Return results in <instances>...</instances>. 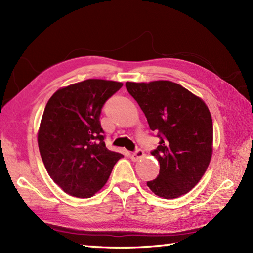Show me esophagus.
<instances>
[{"instance_id":"obj_1","label":"esophagus","mask_w":253,"mask_h":253,"mask_svg":"<svg viewBox=\"0 0 253 253\" xmlns=\"http://www.w3.org/2000/svg\"><path fill=\"white\" fill-rule=\"evenodd\" d=\"M143 157H144V152L142 151V150H140V149H138L136 152H133V153L130 155V158H131L132 161H138V160L142 159Z\"/></svg>"}]
</instances>
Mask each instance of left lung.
I'll return each mask as SVG.
<instances>
[{
	"mask_svg": "<svg viewBox=\"0 0 253 253\" xmlns=\"http://www.w3.org/2000/svg\"><path fill=\"white\" fill-rule=\"evenodd\" d=\"M160 146L152 152L160 174L148 181L154 195L175 199L189 192L208 169L213 153V123L204 101L169 80L127 82Z\"/></svg>",
	"mask_w": 253,
	"mask_h": 253,
	"instance_id": "left-lung-1",
	"label": "left lung"
}]
</instances>
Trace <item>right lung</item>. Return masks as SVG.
I'll return each instance as SVG.
<instances>
[{
  "label": "right lung",
  "mask_w": 253,
  "mask_h": 253,
  "mask_svg": "<svg viewBox=\"0 0 253 253\" xmlns=\"http://www.w3.org/2000/svg\"><path fill=\"white\" fill-rule=\"evenodd\" d=\"M122 85L114 80L87 79L60 88L47 101L38 146L46 171L68 195L94 196L123 158L105 147L100 124L102 106Z\"/></svg>",
  "instance_id": "right-lung-1"
}]
</instances>
